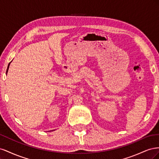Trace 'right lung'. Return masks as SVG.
Returning a JSON list of instances; mask_svg holds the SVG:
<instances>
[{"instance_id":"obj_1","label":"right lung","mask_w":159,"mask_h":159,"mask_svg":"<svg viewBox=\"0 0 159 159\" xmlns=\"http://www.w3.org/2000/svg\"><path fill=\"white\" fill-rule=\"evenodd\" d=\"M11 63V62H10V63H9V64H8V68H7V73H8V68H9V66H10V64Z\"/></svg>"}]
</instances>
